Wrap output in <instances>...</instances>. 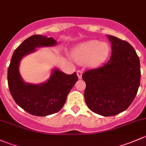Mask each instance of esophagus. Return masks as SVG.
<instances>
[{
  "label": "esophagus",
  "mask_w": 146,
  "mask_h": 146,
  "mask_svg": "<svg viewBox=\"0 0 146 146\" xmlns=\"http://www.w3.org/2000/svg\"><path fill=\"white\" fill-rule=\"evenodd\" d=\"M76 74H77L78 78H79V79H82V71H80V70H78V71L76 72Z\"/></svg>",
  "instance_id": "34e87169"
}]
</instances>
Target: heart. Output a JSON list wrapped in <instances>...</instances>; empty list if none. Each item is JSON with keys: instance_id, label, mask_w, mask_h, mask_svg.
<instances>
[{"instance_id": "heart-1", "label": "heart", "mask_w": 146, "mask_h": 146, "mask_svg": "<svg viewBox=\"0 0 146 146\" xmlns=\"http://www.w3.org/2000/svg\"><path fill=\"white\" fill-rule=\"evenodd\" d=\"M110 47L107 42L89 40L78 45L74 49L72 55L76 62L86 63L88 67H96L108 59Z\"/></svg>"}]
</instances>
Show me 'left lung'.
<instances>
[{"label":"left lung","instance_id":"obj_1","mask_svg":"<svg viewBox=\"0 0 146 146\" xmlns=\"http://www.w3.org/2000/svg\"><path fill=\"white\" fill-rule=\"evenodd\" d=\"M112 44L110 59L102 67L82 75L86 82L84 98L92 112L102 116L126 110L136 97L140 86V60L128 42L108 35Z\"/></svg>","mask_w":146,"mask_h":146}]
</instances>
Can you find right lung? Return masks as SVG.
Returning a JSON list of instances; mask_svg holds the SVG:
<instances>
[{"label":"right lung","mask_w":146,"mask_h":146,"mask_svg":"<svg viewBox=\"0 0 146 146\" xmlns=\"http://www.w3.org/2000/svg\"><path fill=\"white\" fill-rule=\"evenodd\" d=\"M55 45L57 41L52 37L33 35L24 40L12 56L7 70L9 89L15 103L31 115L43 117L59 112L78 81L76 72L67 74L57 68L52 70L49 79L41 84L27 83L22 79L19 70L22 58L35 52L36 48Z\"/></svg>","instance_id":"add662e5"}]
</instances>
